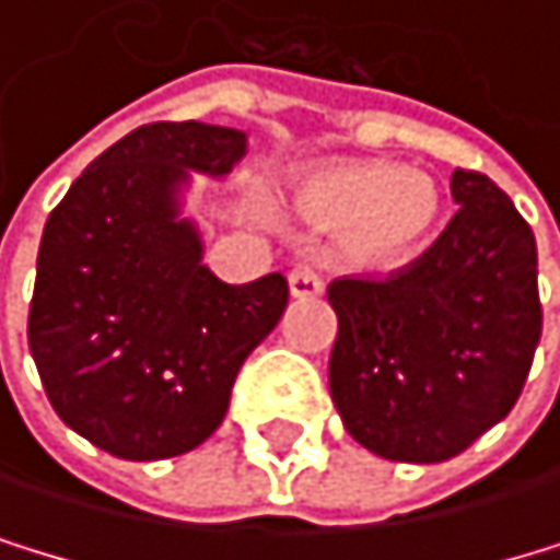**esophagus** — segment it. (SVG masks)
Instances as JSON below:
<instances>
[{
	"instance_id": "1",
	"label": "esophagus",
	"mask_w": 560,
	"mask_h": 560,
	"mask_svg": "<svg viewBox=\"0 0 560 560\" xmlns=\"http://www.w3.org/2000/svg\"><path fill=\"white\" fill-rule=\"evenodd\" d=\"M289 289H292L295 299H313V295L323 292V275L316 268H310V265H299V268L289 271Z\"/></svg>"
}]
</instances>
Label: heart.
<instances>
[{
    "mask_svg": "<svg viewBox=\"0 0 560 560\" xmlns=\"http://www.w3.org/2000/svg\"><path fill=\"white\" fill-rule=\"evenodd\" d=\"M299 206L323 226L351 223V254L393 265L417 254L441 212L430 178L406 175L385 161H343L313 172L299 188Z\"/></svg>",
    "mask_w": 560,
    "mask_h": 560,
    "instance_id": "1",
    "label": "heart"
}]
</instances>
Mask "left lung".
Here are the masks:
<instances>
[{"instance_id": "obj_1", "label": "left lung", "mask_w": 560, "mask_h": 560, "mask_svg": "<svg viewBox=\"0 0 560 560\" xmlns=\"http://www.w3.org/2000/svg\"><path fill=\"white\" fill-rule=\"evenodd\" d=\"M451 196L457 212L417 261L327 289L334 406L388 462H447L506 420L544 327L530 223L471 167H454Z\"/></svg>"}]
</instances>
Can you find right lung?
<instances>
[{
	"label": "right lung",
	"instance_id": "obj_1",
	"mask_svg": "<svg viewBox=\"0 0 560 560\" xmlns=\"http://www.w3.org/2000/svg\"><path fill=\"white\" fill-rule=\"evenodd\" d=\"M244 148L230 127L148 122L98 154L47 217L30 354L54 412L127 462L199 447L289 306L278 271L220 282L199 233L178 220L188 172L226 175Z\"/></svg>",
	"mask_w": 560,
	"mask_h": 560
}]
</instances>
